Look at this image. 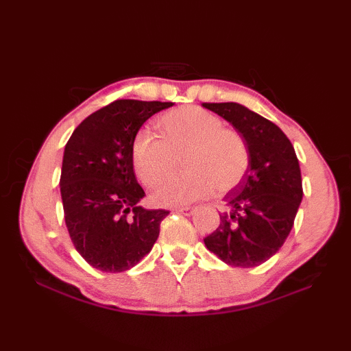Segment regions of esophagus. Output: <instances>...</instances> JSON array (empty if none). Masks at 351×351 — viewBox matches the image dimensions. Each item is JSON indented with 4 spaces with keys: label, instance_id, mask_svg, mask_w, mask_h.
<instances>
[{
    "label": "esophagus",
    "instance_id": "34e87169",
    "mask_svg": "<svg viewBox=\"0 0 351 351\" xmlns=\"http://www.w3.org/2000/svg\"><path fill=\"white\" fill-rule=\"evenodd\" d=\"M173 211H176V213H182V214H187V215H190L193 211H195V208H193V206H178V208H175Z\"/></svg>",
    "mask_w": 351,
    "mask_h": 351
}]
</instances>
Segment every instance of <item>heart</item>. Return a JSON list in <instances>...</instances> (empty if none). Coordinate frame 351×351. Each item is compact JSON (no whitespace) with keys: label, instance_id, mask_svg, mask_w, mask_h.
Segmentation results:
<instances>
[{"label":"heart","instance_id":"heart-1","mask_svg":"<svg viewBox=\"0 0 351 351\" xmlns=\"http://www.w3.org/2000/svg\"><path fill=\"white\" fill-rule=\"evenodd\" d=\"M161 136L141 130L131 147L132 166L146 187L173 173L184 155V175L170 178L152 193L154 204L175 206L208 197L217 189L228 193L241 184L250 167V149L219 116L185 106L160 117Z\"/></svg>","mask_w":351,"mask_h":351}]
</instances>
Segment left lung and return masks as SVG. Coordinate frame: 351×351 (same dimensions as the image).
<instances>
[{
  "label": "left lung",
  "instance_id": "1",
  "mask_svg": "<svg viewBox=\"0 0 351 351\" xmlns=\"http://www.w3.org/2000/svg\"><path fill=\"white\" fill-rule=\"evenodd\" d=\"M202 106L232 123L250 149L247 175L223 199L220 225L204 243L228 265L258 267L293 229L303 197L299 160L279 126L255 111L237 102Z\"/></svg>",
  "mask_w": 351,
  "mask_h": 351
}]
</instances>
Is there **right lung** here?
<instances>
[{"instance_id":"1","label":"right lung","mask_w":351,"mask_h":351,"mask_svg":"<svg viewBox=\"0 0 351 351\" xmlns=\"http://www.w3.org/2000/svg\"><path fill=\"white\" fill-rule=\"evenodd\" d=\"M173 102L117 99L81 122L64 146L60 193L77 252L92 267L121 273L138 264L167 210H145L131 158L140 126Z\"/></svg>"}]
</instances>
